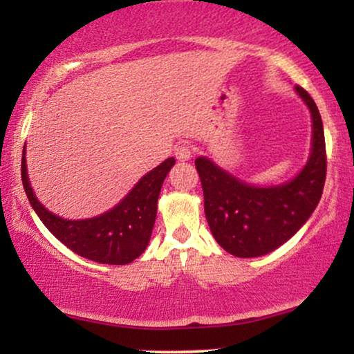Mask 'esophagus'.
<instances>
[{
  "mask_svg": "<svg viewBox=\"0 0 354 354\" xmlns=\"http://www.w3.org/2000/svg\"><path fill=\"white\" fill-rule=\"evenodd\" d=\"M192 154H193V149L192 147H188L187 143L177 145L176 147V158L178 161H188V159L192 158Z\"/></svg>",
  "mask_w": 354,
  "mask_h": 354,
  "instance_id": "1",
  "label": "esophagus"
}]
</instances>
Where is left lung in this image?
I'll return each instance as SVG.
<instances>
[{
    "mask_svg": "<svg viewBox=\"0 0 354 354\" xmlns=\"http://www.w3.org/2000/svg\"><path fill=\"white\" fill-rule=\"evenodd\" d=\"M313 118V148L306 166L277 187H253L222 171L206 158L195 161L200 174L207 224L217 243L239 258L277 250L311 217L322 196L327 174L326 138L314 100L295 86Z\"/></svg>",
    "mask_w": 354,
    "mask_h": 354,
    "instance_id": "1",
    "label": "left lung"
}]
</instances>
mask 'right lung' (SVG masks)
<instances>
[{"label":"right lung","mask_w":354,"mask_h":354,"mask_svg":"<svg viewBox=\"0 0 354 354\" xmlns=\"http://www.w3.org/2000/svg\"><path fill=\"white\" fill-rule=\"evenodd\" d=\"M176 159L166 161L140 178L127 196L98 217L67 221L53 214L37 200L27 177L26 148L22 154V185L30 205L46 229L82 258L95 263L122 266L132 263L147 250L158 212V198Z\"/></svg>","instance_id":"obj_1"}]
</instances>
